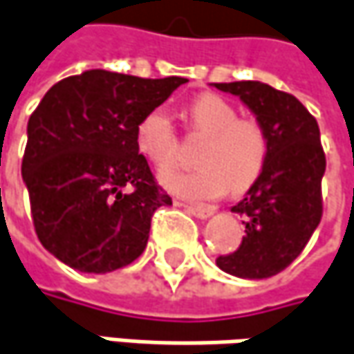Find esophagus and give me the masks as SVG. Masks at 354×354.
Masks as SVG:
<instances>
[{"label": "esophagus", "mask_w": 354, "mask_h": 354, "mask_svg": "<svg viewBox=\"0 0 354 354\" xmlns=\"http://www.w3.org/2000/svg\"><path fill=\"white\" fill-rule=\"evenodd\" d=\"M185 209L191 215H195V217H199V219H207V217H211V215L215 213L213 207H199V205H185Z\"/></svg>", "instance_id": "1"}]
</instances>
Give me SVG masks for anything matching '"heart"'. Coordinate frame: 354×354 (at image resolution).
I'll return each instance as SVG.
<instances>
[{"mask_svg": "<svg viewBox=\"0 0 354 354\" xmlns=\"http://www.w3.org/2000/svg\"><path fill=\"white\" fill-rule=\"evenodd\" d=\"M187 113L193 133L205 137L195 155L199 167L165 171L161 183L191 201L221 197L229 187L235 193L247 191L261 177L269 159L271 141L267 129L257 119L239 117L227 99L213 93L193 99ZM135 145L155 167L165 169L175 163L177 133L167 109L155 107L139 119Z\"/></svg>", "mask_w": 354, "mask_h": 354, "instance_id": "heart-1", "label": "heart"}]
</instances>
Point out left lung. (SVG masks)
I'll list each match as a JSON object with an SVG mask.
<instances>
[{"label": "left lung", "instance_id": "obj_1", "mask_svg": "<svg viewBox=\"0 0 354 354\" xmlns=\"http://www.w3.org/2000/svg\"><path fill=\"white\" fill-rule=\"evenodd\" d=\"M237 95L267 129L271 151L261 177L231 211L245 217L235 253L217 257L225 273L267 279L287 269L323 217L321 181L327 159L317 119L299 99L261 81L215 83Z\"/></svg>", "mask_w": 354, "mask_h": 354}]
</instances>
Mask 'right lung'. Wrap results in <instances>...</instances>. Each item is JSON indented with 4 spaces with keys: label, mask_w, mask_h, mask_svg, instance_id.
Segmentation results:
<instances>
[{
    "label": "right lung",
    "mask_w": 354,
    "mask_h": 354,
    "mask_svg": "<svg viewBox=\"0 0 354 354\" xmlns=\"http://www.w3.org/2000/svg\"><path fill=\"white\" fill-rule=\"evenodd\" d=\"M185 77L89 69L55 83L27 123L21 175L45 249L81 273H111L147 247L171 197L135 145V127Z\"/></svg>",
    "instance_id": "right-lung-1"
}]
</instances>
